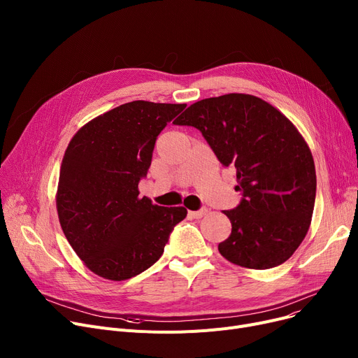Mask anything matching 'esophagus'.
Segmentation results:
<instances>
[{"mask_svg":"<svg viewBox=\"0 0 358 358\" xmlns=\"http://www.w3.org/2000/svg\"><path fill=\"white\" fill-rule=\"evenodd\" d=\"M206 213H208V209L206 208H201L199 210H194V212H189V216L193 217V219H200L201 216H204Z\"/></svg>","mask_w":358,"mask_h":358,"instance_id":"1","label":"esophagus"}]
</instances>
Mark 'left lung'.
<instances>
[{
    "label": "left lung",
    "instance_id": "obj_1",
    "mask_svg": "<svg viewBox=\"0 0 358 358\" xmlns=\"http://www.w3.org/2000/svg\"><path fill=\"white\" fill-rule=\"evenodd\" d=\"M201 131L219 162L236 173L241 201L219 252L236 266L283 264L305 239L316 196L310 149L293 123L250 94L204 99L174 120Z\"/></svg>",
    "mask_w": 358,
    "mask_h": 358
}]
</instances>
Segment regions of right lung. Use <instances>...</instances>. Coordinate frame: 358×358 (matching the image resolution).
<instances>
[{
  "label": "right lung",
  "mask_w": 358,
  "mask_h": 358,
  "mask_svg": "<svg viewBox=\"0 0 358 358\" xmlns=\"http://www.w3.org/2000/svg\"><path fill=\"white\" fill-rule=\"evenodd\" d=\"M185 104L130 101L81 127L61 165L56 208L62 231L85 266L122 281L161 258L184 208L139 197L154 146Z\"/></svg>",
  "instance_id": "1"
}]
</instances>
